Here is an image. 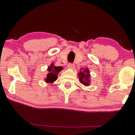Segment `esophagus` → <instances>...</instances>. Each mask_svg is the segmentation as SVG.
Listing matches in <instances>:
<instances>
[{
	"label": "esophagus",
	"instance_id": "34e87169",
	"mask_svg": "<svg viewBox=\"0 0 135 135\" xmlns=\"http://www.w3.org/2000/svg\"><path fill=\"white\" fill-rule=\"evenodd\" d=\"M68 68H70V69H74V64H71V63H70L68 65Z\"/></svg>",
	"mask_w": 135,
	"mask_h": 135
}]
</instances>
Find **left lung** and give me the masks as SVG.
I'll return each mask as SVG.
<instances>
[{"instance_id": "1", "label": "left lung", "mask_w": 135, "mask_h": 135, "mask_svg": "<svg viewBox=\"0 0 135 135\" xmlns=\"http://www.w3.org/2000/svg\"><path fill=\"white\" fill-rule=\"evenodd\" d=\"M78 76L79 77L80 81L84 86H89L90 82V76L89 74V70L88 68H85L79 73Z\"/></svg>"}]
</instances>
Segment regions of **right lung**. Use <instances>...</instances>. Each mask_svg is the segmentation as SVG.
<instances>
[{
    "instance_id": "obj_1",
    "label": "right lung",
    "mask_w": 135,
    "mask_h": 135,
    "mask_svg": "<svg viewBox=\"0 0 135 135\" xmlns=\"http://www.w3.org/2000/svg\"><path fill=\"white\" fill-rule=\"evenodd\" d=\"M62 69V68L61 67H56V66L54 65L53 63L51 64V65L47 68V71L49 73L47 74V77L45 79L46 82L48 83H52L55 81H56L58 79V73Z\"/></svg>"
}]
</instances>
